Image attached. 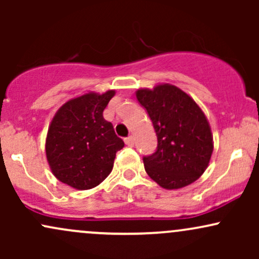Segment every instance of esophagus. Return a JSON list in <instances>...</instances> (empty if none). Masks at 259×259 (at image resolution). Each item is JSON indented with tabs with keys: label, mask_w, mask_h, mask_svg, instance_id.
Here are the masks:
<instances>
[{
	"label": "esophagus",
	"mask_w": 259,
	"mask_h": 259,
	"mask_svg": "<svg viewBox=\"0 0 259 259\" xmlns=\"http://www.w3.org/2000/svg\"><path fill=\"white\" fill-rule=\"evenodd\" d=\"M124 141H125V144L127 145V146H130V147L134 146V136H132V135L127 136V138L124 139Z\"/></svg>",
	"instance_id": "obj_1"
}]
</instances>
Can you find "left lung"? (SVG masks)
Returning <instances> with one entry per match:
<instances>
[{"label": "left lung", "instance_id": "left-lung-1", "mask_svg": "<svg viewBox=\"0 0 259 259\" xmlns=\"http://www.w3.org/2000/svg\"><path fill=\"white\" fill-rule=\"evenodd\" d=\"M136 99L150 115L158 140L156 152L144 157L148 177L167 190L197 180L213 153V135L200 106L170 84L139 89Z\"/></svg>", "mask_w": 259, "mask_h": 259}]
</instances>
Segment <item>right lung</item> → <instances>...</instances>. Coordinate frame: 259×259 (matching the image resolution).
<instances>
[{
	"mask_svg": "<svg viewBox=\"0 0 259 259\" xmlns=\"http://www.w3.org/2000/svg\"><path fill=\"white\" fill-rule=\"evenodd\" d=\"M115 95L86 92L56 112L46 138V157L59 181L76 190L100 185L113 169L124 141L115 135L103 111Z\"/></svg>",
	"mask_w": 259,
	"mask_h": 259,
	"instance_id": "obj_1",
	"label": "right lung"
}]
</instances>
